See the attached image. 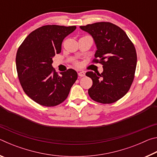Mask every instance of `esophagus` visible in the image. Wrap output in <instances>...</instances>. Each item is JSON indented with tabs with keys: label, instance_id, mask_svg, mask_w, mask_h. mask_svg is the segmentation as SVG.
Returning a JSON list of instances; mask_svg holds the SVG:
<instances>
[{
	"label": "esophagus",
	"instance_id": "esophagus-1",
	"mask_svg": "<svg viewBox=\"0 0 157 157\" xmlns=\"http://www.w3.org/2000/svg\"><path fill=\"white\" fill-rule=\"evenodd\" d=\"M78 75L79 77H84L85 76V73L84 72V71H79L78 72Z\"/></svg>",
	"mask_w": 157,
	"mask_h": 157
}]
</instances>
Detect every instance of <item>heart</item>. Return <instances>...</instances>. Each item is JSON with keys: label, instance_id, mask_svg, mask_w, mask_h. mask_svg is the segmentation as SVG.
Masks as SVG:
<instances>
[{"label": "heart", "instance_id": "1", "mask_svg": "<svg viewBox=\"0 0 157 157\" xmlns=\"http://www.w3.org/2000/svg\"><path fill=\"white\" fill-rule=\"evenodd\" d=\"M75 65H76V66H79V63L78 62H76V63H75Z\"/></svg>", "mask_w": 157, "mask_h": 157}]
</instances>
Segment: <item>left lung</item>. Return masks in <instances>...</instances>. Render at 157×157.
<instances>
[{
  "label": "left lung",
  "instance_id": "left-lung-1",
  "mask_svg": "<svg viewBox=\"0 0 157 157\" xmlns=\"http://www.w3.org/2000/svg\"><path fill=\"white\" fill-rule=\"evenodd\" d=\"M80 28L91 34L96 45L93 62L103 66L102 73H86L93 81L89 96L102 104L115 102L128 92L134 80L137 62L134 44L125 32L109 22L95 23Z\"/></svg>",
  "mask_w": 157,
  "mask_h": 157
}]
</instances>
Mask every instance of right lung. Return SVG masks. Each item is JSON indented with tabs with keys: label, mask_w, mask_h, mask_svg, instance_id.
I'll return each instance as SVG.
<instances>
[{
	"label": "right lung",
	"mask_w": 157,
	"mask_h": 157,
	"mask_svg": "<svg viewBox=\"0 0 157 157\" xmlns=\"http://www.w3.org/2000/svg\"><path fill=\"white\" fill-rule=\"evenodd\" d=\"M76 26L48 25L36 29L18 48L16 57L18 78L23 91L32 100L45 107H54L67 98L78 78L73 69L59 75L52 68V57L59 54L66 36Z\"/></svg>",
	"instance_id": "add662e5"
}]
</instances>
